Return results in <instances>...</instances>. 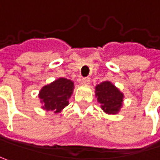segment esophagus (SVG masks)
Masks as SVG:
<instances>
[{
    "mask_svg": "<svg viewBox=\"0 0 160 160\" xmlns=\"http://www.w3.org/2000/svg\"><path fill=\"white\" fill-rule=\"evenodd\" d=\"M82 83L85 84V85H88V84L90 83V78H89V77H84V78L82 79Z\"/></svg>",
    "mask_w": 160,
    "mask_h": 160,
    "instance_id": "1",
    "label": "esophagus"
}]
</instances>
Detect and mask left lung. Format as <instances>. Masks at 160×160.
Wrapping results in <instances>:
<instances>
[{
	"label": "left lung",
	"mask_w": 160,
	"mask_h": 160,
	"mask_svg": "<svg viewBox=\"0 0 160 160\" xmlns=\"http://www.w3.org/2000/svg\"><path fill=\"white\" fill-rule=\"evenodd\" d=\"M96 97L105 113L115 115L119 112L124 95L112 83L105 81L97 85L96 86Z\"/></svg>",
	"instance_id": "8db88e82"
}]
</instances>
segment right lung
I'll return each mask as SVG.
<instances>
[{
	"mask_svg": "<svg viewBox=\"0 0 160 160\" xmlns=\"http://www.w3.org/2000/svg\"><path fill=\"white\" fill-rule=\"evenodd\" d=\"M74 91V82L66 78H58L40 90L39 97L42 108L46 111L60 113L69 104Z\"/></svg>",
	"mask_w": 160,
	"mask_h": 160,
	"instance_id": "1",
	"label": "right lung"
}]
</instances>
